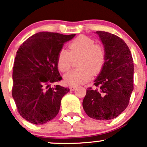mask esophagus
Listing matches in <instances>:
<instances>
[{
	"label": "esophagus",
	"instance_id": "34e87169",
	"mask_svg": "<svg viewBox=\"0 0 147 147\" xmlns=\"http://www.w3.org/2000/svg\"><path fill=\"white\" fill-rule=\"evenodd\" d=\"M77 88V86H70V90H74Z\"/></svg>",
	"mask_w": 147,
	"mask_h": 147
}]
</instances>
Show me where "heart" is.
I'll use <instances>...</instances> for the list:
<instances>
[{
    "label": "heart",
    "mask_w": 147,
    "mask_h": 147,
    "mask_svg": "<svg viewBox=\"0 0 147 147\" xmlns=\"http://www.w3.org/2000/svg\"><path fill=\"white\" fill-rule=\"evenodd\" d=\"M79 57V68L72 70L64 75V82L68 86H79L86 83L92 75H97L104 67L106 52L104 47L95 44L92 38L81 35L72 41L68 51L62 49L57 56V65L61 72L71 66L72 59Z\"/></svg>",
    "instance_id": "obj_1"
}]
</instances>
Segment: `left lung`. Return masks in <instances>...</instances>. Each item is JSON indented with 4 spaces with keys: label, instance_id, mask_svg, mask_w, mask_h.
<instances>
[{
    "label": "left lung",
    "instance_id": "1",
    "mask_svg": "<svg viewBox=\"0 0 147 147\" xmlns=\"http://www.w3.org/2000/svg\"><path fill=\"white\" fill-rule=\"evenodd\" d=\"M104 45L106 60L94 80V88H88L83 101L84 110L91 118L110 120L126 109L133 90L132 55L122 38L103 31L95 32Z\"/></svg>",
    "mask_w": 147,
    "mask_h": 147
}]
</instances>
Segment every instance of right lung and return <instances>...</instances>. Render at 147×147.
I'll list each match as a JSON object with an SVG mask.
<instances>
[{
	"label": "right lung",
	"mask_w": 147,
	"mask_h": 147,
	"mask_svg": "<svg viewBox=\"0 0 147 147\" xmlns=\"http://www.w3.org/2000/svg\"><path fill=\"white\" fill-rule=\"evenodd\" d=\"M75 34L41 32L32 35L16 52L13 68L12 97L19 114L28 122L43 124L58 114L62 97L70 91L62 79L57 56Z\"/></svg>",
	"instance_id": "right-lung-1"
}]
</instances>
